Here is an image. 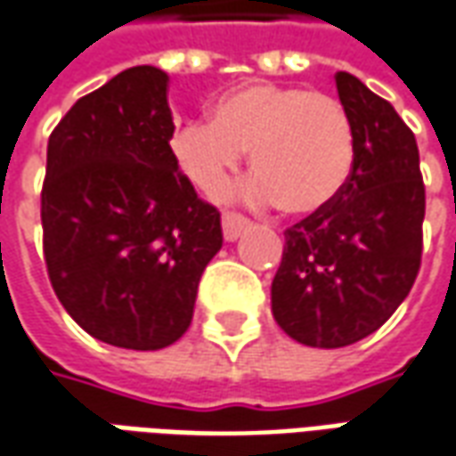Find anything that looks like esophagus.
<instances>
[{
  "instance_id": "34e87169",
  "label": "esophagus",
  "mask_w": 456,
  "mask_h": 456,
  "mask_svg": "<svg viewBox=\"0 0 456 456\" xmlns=\"http://www.w3.org/2000/svg\"><path fill=\"white\" fill-rule=\"evenodd\" d=\"M247 224H249V219L241 217L237 212H224V215H222V232H224V239H227V241L239 239V234L247 229Z\"/></svg>"
}]
</instances>
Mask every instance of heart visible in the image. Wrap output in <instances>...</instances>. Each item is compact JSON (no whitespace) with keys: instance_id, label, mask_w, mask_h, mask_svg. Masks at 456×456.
<instances>
[{"instance_id":"b5f03b06","label":"heart","mask_w":456,"mask_h":456,"mask_svg":"<svg viewBox=\"0 0 456 456\" xmlns=\"http://www.w3.org/2000/svg\"><path fill=\"white\" fill-rule=\"evenodd\" d=\"M183 173L217 192L249 151L254 177L234 195L276 202L283 215L311 217L348 187L355 167V128L336 98L304 86L251 81L219 95L212 120H190L173 135Z\"/></svg>"}]
</instances>
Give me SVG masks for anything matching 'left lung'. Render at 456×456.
<instances>
[{
	"label": "left lung",
	"instance_id": "8db88e82",
	"mask_svg": "<svg viewBox=\"0 0 456 456\" xmlns=\"http://www.w3.org/2000/svg\"><path fill=\"white\" fill-rule=\"evenodd\" d=\"M340 106L355 128V167L343 195L286 229L272 311L286 336L343 348L375 333L405 301L422 259L425 184L412 130L385 98L346 71Z\"/></svg>",
	"mask_w": 456,
	"mask_h": 456
}]
</instances>
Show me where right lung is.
<instances>
[{
    "label": "right lung",
    "mask_w": 456,
    "mask_h": 456,
    "mask_svg": "<svg viewBox=\"0 0 456 456\" xmlns=\"http://www.w3.org/2000/svg\"><path fill=\"white\" fill-rule=\"evenodd\" d=\"M167 73L133 66L53 128L41 190L44 259L69 316L108 346L160 350L192 323L222 222L177 170Z\"/></svg>",
    "instance_id": "1"
}]
</instances>
